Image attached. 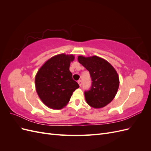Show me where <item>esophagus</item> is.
Returning <instances> with one entry per match:
<instances>
[{
  "label": "esophagus",
  "mask_w": 151,
  "mask_h": 151,
  "mask_svg": "<svg viewBox=\"0 0 151 151\" xmlns=\"http://www.w3.org/2000/svg\"><path fill=\"white\" fill-rule=\"evenodd\" d=\"M78 84H79V85L80 86H82V81H81V80H79V81H78Z\"/></svg>",
  "instance_id": "34e87169"
}]
</instances>
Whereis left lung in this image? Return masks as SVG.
Instances as JSON below:
<instances>
[{"mask_svg":"<svg viewBox=\"0 0 151 151\" xmlns=\"http://www.w3.org/2000/svg\"><path fill=\"white\" fill-rule=\"evenodd\" d=\"M78 61L89 72L91 88L84 91L87 103L98 108L106 106L115 98L119 87V77L113 66L98 57H78Z\"/></svg>","mask_w":151,"mask_h":151,"instance_id":"left-lung-1","label":"left lung"}]
</instances>
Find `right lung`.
Segmentation results:
<instances>
[{
	"label": "right lung",
	"instance_id": "add662e5",
	"mask_svg": "<svg viewBox=\"0 0 151 151\" xmlns=\"http://www.w3.org/2000/svg\"><path fill=\"white\" fill-rule=\"evenodd\" d=\"M74 57L60 54L52 57L40 68L35 77L36 90L43 103L50 108L66 106L74 91L79 87L69 70Z\"/></svg>",
	"mask_w": 151,
	"mask_h": 151
}]
</instances>
